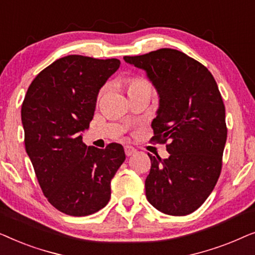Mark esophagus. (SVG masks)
<instances>
[{"instance_id": "34e87169", "label": "esophagus", "mask_w": 255, "mask_h": 255, "mask_svg": "<svg viewBox=\"0 0 255 255\" xmlns=\"http://www.w3.org/2000/svg\"><path fill=\"white\" fill-rule=\"evenodd\" d=\"M124 151H125V154H127L128 156H130V155H132V154H134L137 149H135V148L133 147V146L127 145V146H124Z\"/></svg>"}]
</instances>
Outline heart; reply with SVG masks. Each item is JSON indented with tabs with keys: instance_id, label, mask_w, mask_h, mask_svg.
I'll return each mask as SVG.
<instances>
[{
	"instance_id": "b5f03b06",
	"label": "heart",
	"mask_w": 255,
	"mask_h": 255,
	"mask_svg": "<svg viewBox=\"0 0 255 255\" xmlns=\"http://www.w3.org/2000/svg\"><path fill=\"white\" fill-rule=\"evenodd\" d=\"M147 86H151L149 83L146 81L145 79H140V78H133V79H130L128 81V92L130 93L132 90L134 89H138V88H141V87H147ZM104 92V89L101 90L100 95H102Z\"/></svg>"
}]
</instances>
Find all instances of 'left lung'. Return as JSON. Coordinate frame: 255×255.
<instances>
[{
  "label": "left lung",
  "mask_w": 255,
  "mask_h": 255,
  "mask_svg": "<svg viewBox=\"0 0 255 255\" xmlns=\"http://www.w3.org/2000/svg\"><path fill=\"white\" fill-rule=\"evenodd\" d=\"M124 60L145 69L158 90L151 140L166 144L169 153L167 159L148 153L146 197L163 214L189 215L204 203L222 172L228 128L217 83L201 62L172 48Z\"/></svg>",
  "instance_id": "1"
}]
</instances>
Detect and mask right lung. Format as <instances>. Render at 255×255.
Masks as SVG:
<instances>
[{
    "label": "right lung",
    "instance_id": "right-lung-1",
    "mask_svg": "<svg viewBox=\"0 0 255 255\" xmlns=\"http://www.w3.org/2000/svg\"><path fill=\"white\" fill-rule=\"evenodd\" d=\"M118 59L67 55L38 74L22 104L24 144L47 201L66 215L81 217L106 207L110 182L125 160L123 146H87L97 94L120 68Z\"/></svg>",
    "mask_w": 255,
    "mask_h": 255
}]
</instances>
